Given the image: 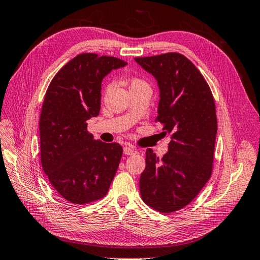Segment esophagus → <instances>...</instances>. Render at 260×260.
Returning a JSON list of instances; mask_svg holds the SVG:
<instances>
[{
	"label": "esophagus",
	"mask_w": 260,
	"mask_h": 260,
	"mask_svg": "<svg viewBox=\"0 0 260 260\" xmlns=\"http://www.w3.org/2000/svg\"><path fill=\"white\" fill-rule=\"evenodd\" d=\"M123 153L125 155H132L137 153V150L135 148H130V147H125L123 148Z\"/></svg>",
	"instance_id": "34e87169"
}]
</instances>
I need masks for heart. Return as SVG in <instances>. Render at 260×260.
Here are the masks:
<instances>
[{"instance_id":"obj_1","label":"heart","mask_w":260,"mask_h":260,"mask_svg":"<svg viewBox=\"0 0 260 260\" xmlns=\"http://www.w3.org/2000/svg\"><path fill=\"white\" fill-rule=\"evenodd\" d=\"M143 83H145V82H143L140 78H137V77L132 78V79L130 80V86H131V88H134V86H137V85L143 84Z\"/></svg>"}]
</instances>
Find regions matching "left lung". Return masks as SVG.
I'll list each match as a JSON object with an SVG mask.
<instances>
[{
	"label": "left lung",
	"mask_w": 260,
	"mask_h": 260,
	"mask_svg": "<svg viewBox=\"0 0 260 260\" xmlns=\"http://www.w3.org/2000/svg\"><path fill=\"white\" fill-rule=\"evenodd\" d=\"M135 60L157 79L160 100L155 122L162 124L161 134L171 138L161 159L147 149L139 182L141 198L159 212H175L191 203L211 176L215 100L203 74L184 55L169 52Z\"/></svg>",
	"instance_id": "left-lung-1"
}]
</instances>
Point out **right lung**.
Returning a JSON list of instances; mask_svg holds the SVG:
<instances>
[{
  "label": "right lung",
  "instance_id": "right-lung-1",
  "mask_svg": "<svg viewBox=\"0 0 260 260\" xmlns=\"http://www.w3.org/2000/svg\"><path fill=\"white\" fill-rule=\"evenodd\" d=\"M126 62L82 53L52 79L40 115L42 168L66 200L84 205L107 194L118 170L122 147L94 140L88 121L100 112L101 82Z\"/></svg>",
  "mask_w": 260,
  "mask_h": 260
}]
</instances>
